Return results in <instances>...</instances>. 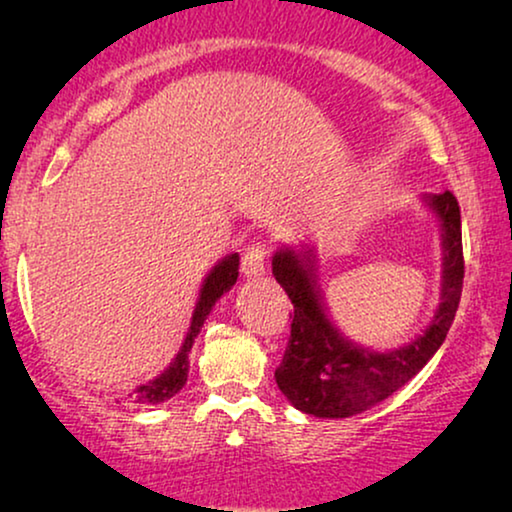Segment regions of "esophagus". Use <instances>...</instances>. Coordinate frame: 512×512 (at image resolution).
<instances>
[{
  "instance_id": "1",
  "label": "esophagus",
  "mask_w": 512,
  "mask_h": 512,
  "mask_svg": "<svg viewBox=\"0 0 512 512\" xmlns=\"http://www.w3.org/2000/svg\"><path fill=\"white\" fill-rule=\"evenodd\" d=\"M265 256H268V249H265L263 242L249 244L247 251L242 254V275L244 277H263L265 275Z\"/></svg>"
}]
</instances>
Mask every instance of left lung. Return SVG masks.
Segmentation results:
<instances>
[{"mask_svg": "<svg viewBox=\"0 0 512 512\" xmlns=\"http://www.w3.org/2000/svg\"><path fill=\"white\" fill-rule=\"evenodd\" d=\"M424 202L443 230L440 305L422 335L391 352L356 345L328 319L317 284V256L310 247L275 251L272 275L293 303L291 338L275 380L293 408L324 419L352 417L373 408L410 382L445 342L464 284L461 212L450 191L426 195Z\"/></svg>", "mask_w": 512, "mask_h": 512, "instance_id": "8db88e82", "label": "left lung"}]
</instances>
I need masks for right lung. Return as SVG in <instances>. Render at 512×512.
<instances>
[{"label":"right lung","instance_id":"1","mask_svg":"<svg viewBox=\"0 0 512 512\" xmlns=\"http://www.w3.org/2000/svg\"><path fill=\"white\" fill-rule=\"evenodd\" d=\"M237 268H240V254H228L209 270V275L200 286V296L198 303H195L191 328H188L184 345H181L177 356H174L172 363L163 370V373L135 389V403L156 405L167 401V398H172L174 394H179L181 387H184L188 380V354H191L193 342L198 338L200 328L209 317V312H212L216 300H219L226 291L233 289V284L237 282Z\"/></svg>","mask_w":512,"mask_h":512}]
</instances>
